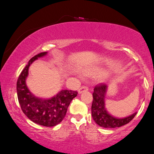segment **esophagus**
<instances>
[{
  "instance_id": "1",
  "label": "esophagus",
  "mask_w": 154,
  "mask_h": 154,
  "mask_svg": "<svg viewBox=\"0 0 154 154\" xmlns=\"http://www.w3.org/2000/svg\"><path fill=\"white\" fill-rule=\"evenodd\" d=\"M88 88L87 87V86H82L81 88H79V94H81L82 92H85V91H88Z\"/></svg>"
}]
</instances>
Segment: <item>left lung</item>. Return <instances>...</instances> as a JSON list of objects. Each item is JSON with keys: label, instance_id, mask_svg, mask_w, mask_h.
<instances>
[{"label": "left lung", "instance_id": "1", "mask_svg": "<svg viewBox=\"0 0 154 154\" xmlns=\"http://www.w3.org/2000/svg\"><path fill=\"white\" fill-rule=\"evenodd\" d=\"M107 86L104 83H100L96 85L92 93L93 101L92 104V116L94 122L101 127L106 128H114L121 127L132 121L137 113L129 116L119 119L109 114L105 108V96H106Z\"/></svg>", "mask_w": 154, "mask_h": 154}]
</instances>
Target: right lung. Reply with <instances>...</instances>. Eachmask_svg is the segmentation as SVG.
<instances>
[{
    "label": "right lung",
    "mask_w": 154,
    "mask_h": 154,
    "mask_svg": "<svg viewBox=\"0 0 154 154\" xmlns=\"http://www.w3.org/2000/svg\"><path fill=\"white\" fill-rule=\"evenodd\" d=\"M46 54L47 52H41L29 61L18 78L17 92L21 109L28 119L38 125L53 127L64 119L67 109L73 99L77 96L78 92L63 90L53 97L43 100L36 97L29 91L26 85L29 66L35 60Z\"/></svg>",
    "instance_id": "add662e5"
}]
</instances>
